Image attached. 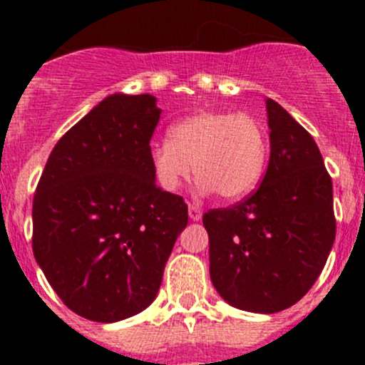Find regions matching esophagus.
<instances>
[{
  "mask_svg": "<svg viewBox=\"0 0 365 365\" xmlns=\"http://www.w3.org/2000/svg\"><path fill=\"white\" fill-rule=\"evenodd\" d=\"M189 217H190V220H201V217H203V212H201L200 206L189 205Z\"/></svg>",
  "mask_w": 365,
  "mask_h": 365,
  "instance_id": "obj_1",
  "label": "esophagus"
}]
</instances>
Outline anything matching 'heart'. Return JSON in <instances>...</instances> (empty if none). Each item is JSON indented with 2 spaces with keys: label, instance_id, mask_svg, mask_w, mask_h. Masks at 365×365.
I'll use <instances>...</instances> for the list:
<instances>
[{
  "label": "heart",
  "instance_id": "obj_1",
  "mask_svg": "<svg viewBox=\"0 0 365 365\" xmlns=\"http://www.w3.org/2000/svg\"><path fill=\"white\" fill-rule=\"evenodd\" d=\"M148 155L155 182L168 192L182 187L194 164L200 192L237 201L263 178L268 139L249 114L200 111L173 123L169 141L152 143Z\"/></svg>",
  "mask_w": 365,
  "mask_h": 365
}]
</instances>
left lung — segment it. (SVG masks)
I'll list each match as a JSON object with an SVG mask.
<instances>
[{"instance_id": "obj_1", "label": "left lung", "mask_w": 365, "mask_h": 365, "mask_svg": "<svg viewBox=\"0 0 365 365\" xmlns=\"http://www.w3.org/2000/svg\"><path fill=\"white\" fill-rule=\"evenodd\" d=\"M270 160L259 189L203 215L210 279L233 307L284 311L322 274L336 238L332 178L312 135L267 98Z\"/></svg>"}]
</instances>
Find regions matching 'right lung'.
Instances as JSON below:
<instances>
[{"mask_svg":"<svg viewBox=\"0 0 365 365\" xmlns=\"http://www.w3.org/2000/svg\"><path fill=\"white\" fill-rule=\"evenodd\" d=\"M150 93H114L56 143L33 197V254L70 311L114 323L145 311L189 213L157 187Z\"/></svg>","mask_w":365,"mask_h":365,"instance_id":"right-lung-1","label":"right lung"}]
</instances>
